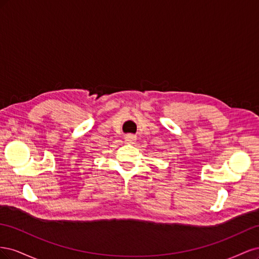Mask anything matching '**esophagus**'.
I'll return each instance as SVG.
<instances>
[{
    "label": "esophagus",
    "mask_w": 259,
    "mask_h": 259,
    "mask_svg": "<svg viewBox=\"0 0 259 259\" xmlns=\"http://www.w3.org/2000/svg\"><path fill=\"white\" fill-rule=\"evenodd\" d=\"M124 140L126 144H134L136 140V137L134 135H126L124 137Z\"/></svg>",
    "instance_id": "34e87169"
}]
</instances>
